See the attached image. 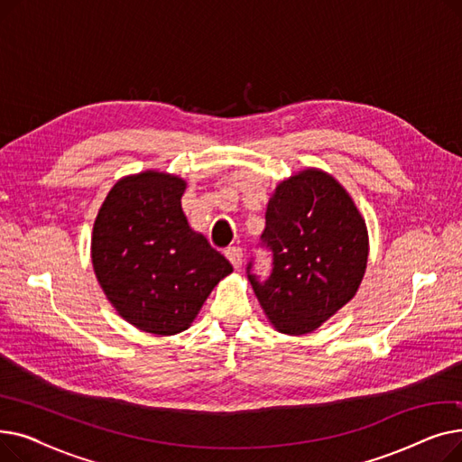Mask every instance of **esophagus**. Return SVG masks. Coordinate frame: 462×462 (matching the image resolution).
<instances>
[{
    "label": "esophagus",
    "instance_id": "34e87169",
    "mask_svg": "<svg viewBox=\"0 0 462 462\" xmlns=\"http://www.w3.org/2000/svg\"><path fill=\"white\" fill-rule=\"evenodd\" d=\"M225 254H226V258L230 260V263L234 265L236 270L241 268V263H244V249L234 245V247H228V249L225 251Z\"/></svg>",
    "mask_w": 462,
    "mask_h": 462
}]
</instances>
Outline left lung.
I'll return each mask as SVG.
<instances>
[{
    "label": "left lung",
    "mask_w": 462,
    "mask_h": 462,
    "mask_svg": "<svg viewBox=\"0 0 462 462\" xmlns=\"http://www.w3.org/2000/svg\"><path fill=\"white\" fill-rule=\"evenodd\" d=\"M260 247L272 256L265 279L247 277L272 324L288 335L320 328L357 292L369 237L348 192L320 170H303L275 189Z\"/></svg>",
    "instance_id": "left-lung-1"
}]
</instances>
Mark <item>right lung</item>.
Masks as SVG:
<instances>
[{
    "label": "right lung",
    "instance_id": "add662e5",
    "mask_svg": "<svg viewBox=\"0 0 462 462\" xmlns=\"http://www.w3.org/2000/svg\"><path fill=\"white\" fill-rule=\"evenodd\" d=\"M185 181L161 172L119 180L93 225V270L129 324L155 335L190 326L232 263L192 232L181 209Z\"/></svg>",
    "mask_w": 462,
    "mask_h": 462
}]
</instances>
